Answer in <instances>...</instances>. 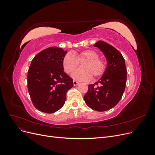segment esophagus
<instances>
[{
  "label": "esophagus",
  "instance_id": "esophagus-1",
  "mask_svg": "<svg viewBox=\"0 0 155 155\" xmlns=\"http://www.w3.org/2000/svg\"><path fill=\"white\" fill-rule=\"evenodd\" d=\"M73 83H74V86H77L79 84V83L76 81H73Z\"/></svg>",
  "mask_w": 155,
  "mask_h": 155
}]
</instances>
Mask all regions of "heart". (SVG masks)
<instances>
[{
  "instance_id": "heart-1",
  "label": "heart",
  "mask_w": 155,
  "mask_h": 155,
  "mask_svg": "<svg viewBox=\"0 0 155 155\" xmlns=\"http://www.w3.org/2000/svg\"><path fill=\"white\" fill-rule=\"evenodd\" d=\"M83 61L81 70L73 71L76 69L79 62ZM64 70L67 74L73 71L72 77L75 80L85 81L90 80L91 78L96 79L102 76L106 68L105 63L99 58V55L96 51L86 50L76 55L68 52L65 54L62 61Z\"/></svg>"
}]
</instances>
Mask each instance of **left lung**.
<instances>
[{"instance_id":"obj_1","label":"left lung","mask_w":155,"mask_h":155,"mask_svg":"<svg viewBox=\"0 0 155 155\" xmlns=\"http://www.w3.org/2000/svg\"><path fill=\"white\" fill-rule=\"evenodd\" d=\"M94 47L104 53L107 68L99 80L88 85L83 98L92 109L102 112L112 109L121 100L125 88L127 68L123 55L110 45L99 41Z\"/></svg>"}]
</instances>
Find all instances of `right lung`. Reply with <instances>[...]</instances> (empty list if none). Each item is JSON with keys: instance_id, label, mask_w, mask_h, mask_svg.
<instances>
[{"instance_id": "right-lung-1", "label": "right lung", "mask_w": 155, "mask_h": 155, "mask_svg": "<svg viewBox=\"0 0 155 155\" xmlns=\"http://www.w3.org/2000/svg\"><path fill=\"white\" fill-rule=\"evenodd\" d=\"M67 50L53 46L37 54L28 72V90L37 109L53 113L61 108L66 94L74 86L72 79L64 72L62 61Z\"/></svg>"}]
</instances>
